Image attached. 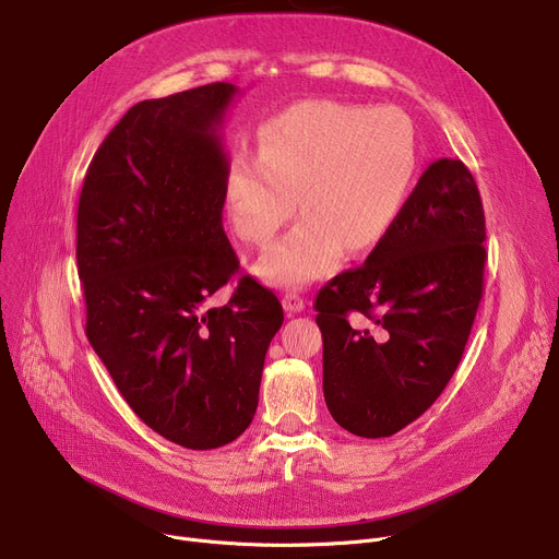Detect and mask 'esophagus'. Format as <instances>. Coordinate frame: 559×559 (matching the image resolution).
<instances>
[{"mask_svg": "<svg viewBox=\"0 0 559 559\" xmlns=\"http://www.w3.org/2000/svg\"><path fill=\"white\" fill-rule=\"evenodd\" d=\"M283 308L292 317V314H297V312H301L306 308V301H304V297L299 295V292H285V295H283Z\"/></svg>", "mask_w": 559, "mask_h": 559, "instance_id": "34e87169", "label": "esophagus"}]
</instances>
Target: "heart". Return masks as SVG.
Masks as SVG:
<instances>
[{
    "mask_svg": "<svg viewBox=\"0 0 559 559\" xmlns=\"http://www.w3.org/2000/svg\"><path fill=\"white\" fill-rule=\"evenodd\" d=\"M419 163L417 133L394 106L304 102L264 127L260 156L235 154L226 203L235 233L264 245L299 209V224L258 260V274L299 287L331 274L342 251L376 247L396 224Z\"/></svg>",
    "mask_w": 559,
    "mask_h": 559,
    "instance_id": "1",
    "label": "heart"
}]
</instances>
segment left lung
Masks as SVG:
<instances>
[{
  "label": "left lung",
  "instance_id": "8db88e82",
  "mask_svg": "<svg viewBox=\"0 0 559 559\" xmlns=\"http://www.w3.org/2000/svg\"><path fill=\"white\" fill-rule=\"evenodd\" d=\"M485 211L462 160H435L365 264L319 289L324 399L358 437L421 417L455 373L485 283Z\"/></svg>",
  "mask_w": 559,
  "mask_h": 559
}]
</instances>
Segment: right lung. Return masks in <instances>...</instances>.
I'll return each instance as SVG.
<instances>
[{
    "instance_id": "right-lung-1",
    "label": "right lung",
    "mask_w": 559,
    "mask_h": 559,
    "mask_svg": "<svg viewBox=\"0 0 559 559\" xmlns=\"http://www.w3.org/2000/svg\"><path fill=\"white\" fill-rule=\"evenodd\" d=\"M233 83L127 110L79 197L85 335L133 413L169 442L209 451L251 424L264 356L283 324L272 289L240 274L224 226V115Z\"/></svg>"
}]
</instances>
